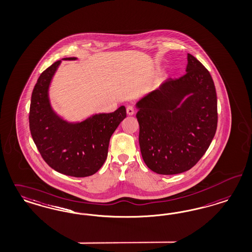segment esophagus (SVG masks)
Segmentation results:
<instances>
[{"instance_id":"esophagus-1","label":"esophagus","mask_w":252,"mask_h":252,"mask_svg":"<svg viewBox=\"0 0 252 252\" xmlns=\"http://www.w3.org/2000/svg\"><path fill=\"white\" fill-rule=\"evenodd\" d=\"M126 113L128 115H133L135 113V110H134V107L133 106H127L126 107Z\"/></svg>"}]
</instances>
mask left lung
Listing matches in <instances>:
<instances>
[{
    "mask_svg": "<svg viewBox=\"0 0 252 252\" xmlns=\"http://www.w3.org/2000/svg\"><path fill=\"white\" fill-rule=\"evenodd\" d=\"M186 74L168 78L136 103L144 163L161 175L183 173L207 152L217 129V95L208 69L191 54Z\"/></svg>",
    "mask_w": 252,
    "mask_h": 252,
    "instance_id": "obj_1",
    "label": "left lung"
}]
</instances>
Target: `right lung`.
I'll return each mask as SVG.
<instances>
[{
  "label": "right lung",
  "instance_id": "1",
  "mask_svg": "<svg viewBox=\"0 0 252 252\" xmlns=\"http://www.w3.org/2000/svg\"><path fill=\"white\" fill-rule=\"evenodd\" d=\"M61 63L57 61L43 71L35 85L30 107V130L38 151L53 169L71 177H88L104 164L110 139L126 117V111L121 106L113 113H95L84 121L64 120L53 110L49 100V87Z\"/></svg>",
  "mask_w": 252,
  "mask_h": 252
}]
</instances>
